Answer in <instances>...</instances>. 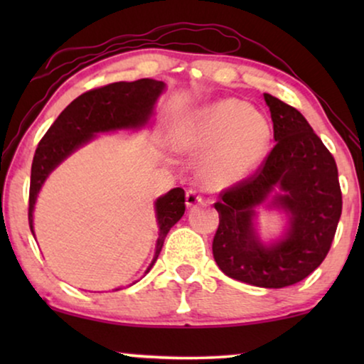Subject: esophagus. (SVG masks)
I'll list each match as a JSON object with an SVG mask.
<instances>
[{
  "label": "esophagus",
  "mask_w": 364,
  "mask_h": 364,
  "mask_svg": "<svg viewBox=\"0 0 364 364\" xmlns=\"http://www.w3.org/2000/svg\"><path fill=\"white\" fill-rule=\"evenodd\" d=\"M202 200H203V197L200 196V192L196 191V188H188L187 193H186L187 207L197 205V203H202Z\"/></svg>",
  "instance_id": "obj_1"
}]
</instances>
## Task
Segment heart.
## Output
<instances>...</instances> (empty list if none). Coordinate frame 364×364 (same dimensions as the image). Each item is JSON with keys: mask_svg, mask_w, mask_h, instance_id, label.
I'll return each mask as SVG.
<instances>
[{"mask_svg": "<svg viewBox=\"0 0 364 364\" xmlns=\"http://www.w3.org/2000/svg\"><path fill=\"white\" fill-rule=\"evenodd\" d=\"M272 129L260 112L240 99H222L202 107L188 124L182 146L202 152L210 149L202 164L208 187L232 186L260 166L270 146Z\"/></svg>", "mask_w": 364, "mask_h": 364, "instance_id": "b5f03b06", "label": "heart"}]
</instances>
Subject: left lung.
Instances as JSON below:
<instances>
[{
  "label": "left lung",
  "mask_w": 364,
  "mask_h": 364,
  "mask_svg": "<svg viewBox=\"0 0 364 364\" xmlns=\"http://www.w3.org/2000/svg\"><path fill=\"white\" fill-rule=\"evenodd\" d=\"M270 107L275 147L255 173L222 191L212 252L227 277L260 288L295 285L315 272L330 252L341 217V188L331 152L295 107L263 94ZM278 186L274 203L291 215L282 241L257 238L255 207Z\"/></svg>",
  "instance_id": "obj_1"
}]
</instances>
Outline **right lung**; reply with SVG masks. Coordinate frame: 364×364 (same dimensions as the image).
<instances>
[{
  "label": "right lung",
  "mask_w": 364,
  "mask_h": 364,
  "mask_svg": "<svg viewBox=\"0 0 364 364\" xmlns=\"http://www.w3.org/2000/svg\"><path fill=\"white\" fill-rule=\"evenodd\" d=\"M166 84L156 79H139L134 82H112L107 86L91 89L69 104L59 114L53 126L48 129L38 144L31 166L29 183L28 220L33 235V210L39 191L49 173L64 159L96 137L97 132L117 131V129H137L146 126L152 116L154 104L161 96ZM186 212V192L177 187L159 197L156 202V217L159 223V238L156 255L147 272L156 263L162 250L167 233L181 220ZM146 272V273H147Z\"/></svg>",
  "instance_id": "1"
}]
</instances>
